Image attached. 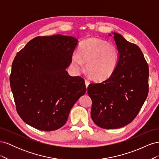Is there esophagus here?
Instances as JSON below:
<instances>
[{"instance_id": "34e87169", "label": "esophagus", "mask_w": 159, "mask_h": 159, "mask_svg": "<svg viewBox=\"0 0 159 159\" xmlns=\"http://www.w3.org/2000/svg\"><path fill=\"white\" fill-rule=\"evenodd\" d=\"M85 86H86V88H88V85H89V81L88 80H87V79H85Z\"/></svg>"}]
</instances>
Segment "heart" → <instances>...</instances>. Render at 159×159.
Wrapping results in <instances>:
<instances>
[{"instance_id": "1", "label": "heart", "mask_w": 159, "mask_h": 159, "mask_svg": "<svg viewBox=\"0 0 159 159\" xmlns=\"http://www.w3.org/2000/svg\"><path fill=\"white\" fill-rule=\"evenodd\" d=\"M119 61L117 47L107 42L91 38L81 43L78 53L71 57V64L76 71H82L84 63L91 78L103 81L109 78L116 70Z\"/></svg>"}]
</instances>
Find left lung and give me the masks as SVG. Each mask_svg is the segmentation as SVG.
I'll list each match as a JSON object with an SVG mask.
<instances>
[{
    "mask_svg": "<svg viewBox=\"0 0 159 159\" xmlns=\"http://www.w3.org/2000/svg\"><path fill=\"white\" fill-rule=\"evenodd\" d=\"M113 34L119 54L116 70L103 82L90 84L88 88L92 100L91 118L107 129L131 123L148 93V66L141 49L119 34Z\"/></svg>",
    "mask_w": 159,
    "mask_h": 159,
    "instance_id": "left-lung-1",
    "label": "left lung"
}]
</instances>
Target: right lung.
I'll return each instance as SVG.
<instances>
[{
    "label": "right lung",
    "mask_w": 159,
    "mask_h": 159,
    "mask_svg": "<svg viewBox=\"0 0 159 159\" xmlns=\"http://www.w3.org/2000/svg\"><path fill=\"white\" fill-rule=\"evenodd\" d=\"M78 42L61 34L38 36L14 57L10 75L14 102L19 116L32 127L45 131L61 128L85 93L84 80L66 70Z\"/></svg>",
    "instance_id": "obj_1"
}]
</instances>
